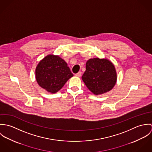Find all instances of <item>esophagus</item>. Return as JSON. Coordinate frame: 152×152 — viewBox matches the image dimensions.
I'll list each match as a JSON object with an SVG mask.
<instances>
[{"label":"esophagus","mask_w":152,"mask_h":152,"mask_svg":"<svg viewBox=\"0 0 152 152\" xmlns=\"http://www.w3.org/2000/svg\"><path fill=\"white\" fill-rule=\"evenodd\" d=\"M81 72H78V73H77L76 74H75V76H77V77H81Z\"/></svg>","instance_id":"esophagus-1"}]
</instances>
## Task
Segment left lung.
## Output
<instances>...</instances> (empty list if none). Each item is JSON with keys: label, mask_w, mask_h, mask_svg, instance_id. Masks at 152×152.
<instances>
[{"label": "left lung", "mask_w": 152, "mask_h": 152, "mask_svg": "<svg viewBox=\"0 0 152 152\" xmlns=\"http://www.w3.org/2000/svg\"><path fill=\"white\" fill-rule=\"evenodd\" d=\"M82 80L95 95L107 92L116 83L117 75L115 66L105 58L89 59L86 63V70L82 76Z\"/></svg>", "instance_id": "8db88e82"}]
</instances>
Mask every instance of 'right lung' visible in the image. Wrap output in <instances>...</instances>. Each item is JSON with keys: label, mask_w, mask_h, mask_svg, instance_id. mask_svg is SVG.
Segmentation results:
<instances>
[{"label": "right lung", "mask_w": 152, "mask_h": 152, "mask_svg": "<svg viewBox=\"0 0 152 152\" xmlns=\"http://www.w3.org/2000/svg\"><path fill=\"white\" fill-rule=\"evenodd\" d=\"M72 76L66 63L58 56H47L36 68V79L38 84L52 94L61 89Z\"/></svg>", "instance_id": "obj_1"}]
</instances>
